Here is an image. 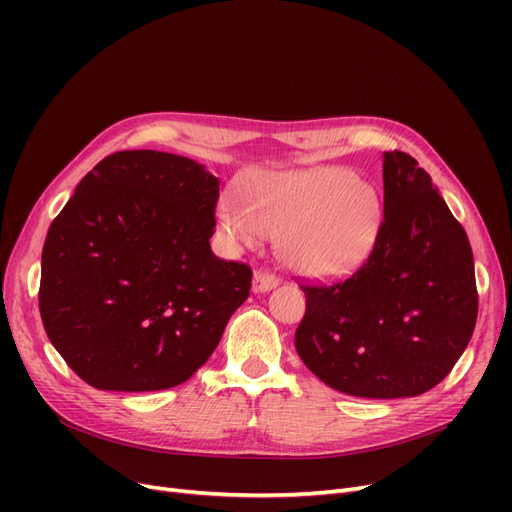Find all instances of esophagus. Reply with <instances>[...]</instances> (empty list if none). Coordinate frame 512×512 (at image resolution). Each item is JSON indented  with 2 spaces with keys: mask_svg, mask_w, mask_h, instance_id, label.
Wrapping results in <instances>:
<instances>
[{
  "mask_svg": "<svg viewBox=\"0 0 512 512\" xmlns=\"http://www.w3.org/2000/svg\"><path fill=\"white\" fill-rule=\"evenodd\" d=\"M277 286V277L269 271H256L254 280H252V288L254 292H267L271 288Z\"/></svg>",
  "mask_w": 512,
  "mask_h": 512,
  "instance_id": "34e87169",
  "label": "esophagus"
}]
</instances>
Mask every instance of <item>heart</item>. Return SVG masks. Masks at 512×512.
Wrapping results in <instances>:
<instances>
[{
	"label": "heart",
	"instance_id": "heart-1",
	"mask_svg": "<svg viewBox=\"0 0 512 512\" xmlns=\"http://www.w3.org/2000/svg\"><path fill=\"white\" fill-rule=\"evenodd\" d=\"M220 209L224 235L241 247L277 237V254L305 277L333 280L361 267L382 226V196L344 166L256 173Z\"/></svg>",
	"mask_w": 512,
	"mask_h": 512
}]
</instances>
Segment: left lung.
<instances>
[{
    "mask_svg": "<svg viewBox=\"0 0 512 512\" xmlns=\"http://www.w3.org/2000/svg\"><path fill=\"white\" fill-rule=\"evenodd\" d=\"M384 220L359 271L301 286L294 346L331 389L369 399L416 397L466 350L478 314L474 258L431 177L404 151L382 164Z\"/></svg>",
    "mask_w": 512,
    "mask_h": 512,
    "instance_id": "left-lung-1",
    "label": "left lung"
}]
</instances>
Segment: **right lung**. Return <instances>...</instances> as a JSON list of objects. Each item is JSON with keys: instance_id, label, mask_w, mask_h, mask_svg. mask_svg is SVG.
<instances>
[{"instance_id": "obj_1", "label": "right lung", "mask_w": 512, "mask_h": 512, "mask_svg": "<svg viewBox=\"0 0 512 512\" xmlns=\"http://www.w3.org/2000/svg\"><path fill=\"white\" fill-rule=\"evenodd\" d=\"M220 181L175 153L117 151L87 173L42 247L40 316L100 391L192 378L250 297L252 269L211 252Z\"/></svg>"}]
</instances>
